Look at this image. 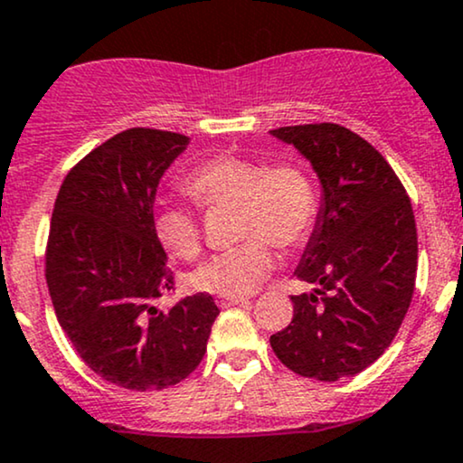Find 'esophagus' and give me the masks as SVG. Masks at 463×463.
I'll list each match as a JSON object with an SVG mask.
<instances>
[{
  "label": "esophagus",
  "instance_id": "esophagus-1",
  "mask_svg": "<svg viewBox=\"0 0 463 463\" xmlns=\"http://www.w3.org/2000/svg\"><path fill=\"white\" fill-rule=\"evenodd\" d=\"M217 304L222 306V308H228V306H243V304H250L248 299L243 298H220L217 299Z\"/></svg>",
  "mask_w": 463,
  "mask_h": 463
}]
</instances>
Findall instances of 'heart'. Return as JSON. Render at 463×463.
Here are the masks:
<instances>
[{
  "instance_id": "1",
  "label": "heart",
  "mask_w": 463,
  "mask_h": 463,
  "mask_svg": "<svg viewBox=\"0 0 463 463\" xmlns=\"http://www.w3.org/2000/svg\"><path fill=\"white\" fill-rule=\"evenodd\" d=\"M187 192L207 209L235 207L237 248L211 256L192 274L194 288L222 298H241L263 285L274 267V250L298 248L313 235L319 192L310 170L298 159L267 165L263 159L217 155L185 181ZM155 237L172 256L196 259L203 228L196 211L161 204L153 217Z\"/></svg>"
}]
</instances>
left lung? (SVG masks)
<instances>
[{"label":"left lung","instance_id":"obj_1","mask_svg":"<svg viewBox=\"0 0 463 463\" xmlns=\"http://www.w3.org/2000/svg\"><path fill=\"white\" fill-rule=\"evenodd\" d=\"M269 133L310 161L323 189L295 269L317 288L291 295L293 319L269 343L298 375L336 382L380 358L405 319L419 263L414 211L391 164L358 133L334 122Z\"/></svg>","mask_w":463,"mask_h":463}]
</instances>
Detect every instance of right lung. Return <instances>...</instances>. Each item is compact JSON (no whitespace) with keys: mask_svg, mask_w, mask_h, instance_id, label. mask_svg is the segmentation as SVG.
I'll list each match as a JSON object with an SVG mask.
<instances>
[{"mask_svg":"<svg viewBox=\"0 0 463 463\" xmlns=\"http://www.w3.org/2000/svg\"><path fill=\"white\" fill-rule=\"evenodd\" d=\"M187 144L144 127L116 133L66 175L53 204L44 278L55 317L81 360L129 391L185 380L220 315L209 293L155 306L175 288L155 237V194Z\"/></svg>","mask_w":463,"mask_h":463,"instance_id":"1","label":"right lung"}]
</instances>
